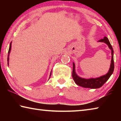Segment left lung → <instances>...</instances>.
I'll list each match as a JSON object with an SVG mask.
<instances>
[{"mask_svg":"<svg viewBox=\"0 0 121 121\" xmlns=\"http://www.w3.org/2000/svg\"><path fill=\"white\" fill-rule=\"evenodd\" d=\"M99 42L105 43L106 44L108 45L109 48L112 51V60L111 64H110V67L109 70L108 71V73L106 75H105L102 76H101L96 78H90V79H85L79 77L78 76H77L75 73V64L73 63V69L72 76L73 78V81H75V83L77 85L81 86L85 88H91V89H98L101 87L106 82L108 81V79L109 78L110 76L113 73L114 69V51L112 49V46L110 44V42L107 37H105L103 39H101L99 40Z\"/></svg>","mask_w":121,"mask_h":121,"instance_id":"8db88e82","label":"left lung"}]
</instances>
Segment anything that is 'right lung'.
Returning <instances> with one entry per match:
<instances>
[{"instance_id":"add662e5","label":"right lung","mask_w":121,"mask_h":121,"mask_svg":"<svg viewBox=\"0 0 121 121\" xmlns=\"http://www.w3.org/2000/svg\"><path fill=\"white\" fill-rule=\"evenodd\" d=\"M11 47H12V42L10 43V45H9V52H8V53H9V55H8V58H7V61H9V54L10 52H11ZM8 65H9V62H8ZM51 73H50V76H51Z\"/></svg>"}]
</instances>
